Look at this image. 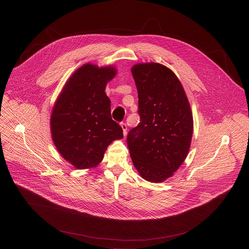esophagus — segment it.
Returning a JSON list of instances; mask_svg holds the SVG:
<instances>
[{"mask_svg":"<svg viewBox=\"0 0 249 249\" xmlns=\"http://www.w3.org/2000/svg\"><path fill=\"white\" fill-rule=\"evenodd\" d=\"M121 126H122V128H123L124 136H125V135H126V130H127V125H126L125 123H122V124H121Z\"/></svg>","mask_w":249,"mask_h":249,"instance_id":"1","label":"esophagus"}]
</instances>
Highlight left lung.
<instances>
[{
	"label": "left lung",
	"mask_w": 249,
	"mask_h": 249,
	"mask_svg": "<svg viewBox=\"0 0 249 249\" xmlns=\"http://www.w3.org/2000/svg\"><path fill=\"white\" fill-rule=\"evenodd\" d=\"M138 91L140 123L126 142L133 165L143 179L162 182L185 160L193 135V115L174 71L158 63L131 69Z\"/></svg>",
	"instance_id": "1"
}]
</instances>
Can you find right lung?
I'll return each instance as SVG.
<instances>
[{
	"label": "right lung",
	"instance_id": "right-lung-1",
	"mask_svg": "<svg viewBox=\"0 0 249 249\" xmlns=\"http://www.w3.org/2000/svg\"><path fill=\"white\" fill-rule=\"evenodd\" d=\"M116 71L86 64L66 83L53 107L51 129L59 153L76 169H88L104 158L107 146L124 138L123 128L111 118L105 90Z\"/></svg>",
	"mask_w": 249,
	"mask_h": 249
}]
</instances>
